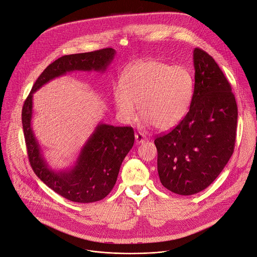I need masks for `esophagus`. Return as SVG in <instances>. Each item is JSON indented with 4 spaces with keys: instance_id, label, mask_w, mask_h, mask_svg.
Segmentation results:
<instances>
[{
    "instance_id": "34e87169",
    "label": "esophagus",
    "mask_w": 257,
    "mask_h": 257,
    "mask_svg": "<svg viewBox=\"0 0 257 257\" xmlns=\"http://www.w3.org/2000/svg\"><path fill=\"white\" fill-rule=\"evenodd\" d=\"M135 139H136V143L137 144H140V143H143L146 141V137L143 133H136L135 134Z\"/></svg>"
}]
</instances>
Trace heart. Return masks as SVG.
I'll list each match as a JSON object with an SVG mask.
<instances>
[{"instance_id":"obj_1","label":"heart","mask_w":257,"mask_h":257,"mask_svg":"<svg viewBox=\"0 0 257 257\" xmlns=\"http://www.w3.org/2000/svg\"><path fill=\"white\" fill-rule=\"evenodd\" d=\"M194 84L189 71L156 59L128 67L114 88V101L126 120H133L140 105L143 119L159 130L179 124L189 112Z\"/></svg>"}]
</instances>
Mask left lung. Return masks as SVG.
I'll list each match as a JSON object with an SVG mask.
<instances>
[{"label": "left lung", "mask_w": 257, "mask_h": 257, "mask_svg": "<svg viewBox=\"0 0 257 257\" xmlns=\"http://www.w3.org/2000/svg\"><path fill=\"white\" fill-rule=\"evenodd\" d=\"M195 87L185 118L155 139L162 185L183 196L202 192L220 174L234 150L237 105L214 59L194 51Z\"/></svg>", "instance_id": "obj_1"}]
</instances>
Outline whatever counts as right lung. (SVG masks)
Instances as JSON below:
<instances>
[{"label": "right lung", "mask_w": 257, "mask_h": 257, "mask_svg": "<svg viewBox=\"0 0 257 257\" xmlns=\"http://www.w3.org/2000/svg\"><path fill=\"white\" fill-rule=\"evenodd\" d=\"M111 48L95 52L63 55L51 63L39 76L24 103L22 122L30 164L35 174L52 191L75 203H94L113 189L120 166L134 144L132 127L98 124L81 149L75 166L55 172L49 168L32 129L33 94L44 84L68 71H105L113 60Z\"/></svg>", "instance_id": "1"}]
</instances>
